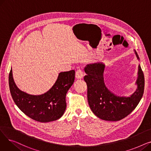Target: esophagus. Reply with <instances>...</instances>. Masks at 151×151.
Instances as JSON below:
<instances>
[{"mask_svg": "<svg viewBox=\"0 0 151 151\" xmlns=\"http://www.w3.org/2000/svg\"><path fill=\"white\" fill-rule=\"evenodd\" d=\"M75 76L76 78V79L78 80H80V79H82L83 78V71L81 70H78L76 71V74H75Z\"/></svg>", "mask_w": 151, "mask_h": 151, "instance_id": "esophagus-1", "label": "esophagus"}]
</instances>
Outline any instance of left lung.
I'll return each instance as SVG.
<instances>
[{"instance_id": "8db88e82", "label": "left lung", "mask_w": 151, "mask_h": 151, "mask_svg": "<svg viewBox=\"0 0 151 151\" xmlns=\"http://www.w3.org/2000/svg\"><path fill=\"white\" fill-rule=\"evenodd\" d=\"M134 51L137 59L139 57ZM105 65L101 62L90 63L84 68V80L88 86V101L93 114L101 119L120 121L130 114L138 105L145 89V76L140 65L138 66L137 89L130 97H119L112 93L104 83Z\"/></svg>"}]
</instances>
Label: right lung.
<instances>
[{
  "mask_svg": "<svg viewBox=\"0 0 151 151\" xmlns=\"http://www.w3.org/2000/svg\"><path fill=\"white\" fill-rule=\"evenodd\" d=\"M75 75L73 70L61 72L48 91L40 96H33L18 89L11 68L9 82L12 97L17 106L32 119L40 122L58 120L65 111L66 94L74 83Z\"/></svg>",
  "mask_w": 151,
  "mask_h": 151,
  "instance_id": "right-lung-1",
  "label": "right lung"
}]
</instances>
